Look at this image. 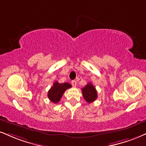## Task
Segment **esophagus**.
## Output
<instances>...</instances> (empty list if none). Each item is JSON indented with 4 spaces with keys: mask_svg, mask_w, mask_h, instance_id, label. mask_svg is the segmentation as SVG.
Returning a JSON list of instances; mask_svg holds the SVG:
<instances>
[{
    "mask_svg": "<svg viewBox=\"0 0 146 146\" xmlns=\"http://www.w3.org/2000/svg\"><path fill=\"white\" fill-rule=\"evenodd\" d=\"M76 80H72V84L73 87H76Z\"/></svg>",
    "mask_w": 146,
    "mask_h": 146,
    "instance_id": "obj_1",
    "label": "esophagus"
}]
</instances>
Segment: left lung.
I'll list each match as a JSON object with an SVG mask.
<instances>
[{
	"label": "left lung",
	"instance_id": "8db88e82",
	"mask_svg": "<svg viewBox=\"0 0 146 146\" xmlns=\"http://www.w3.org/2000/svg\"><path fill=\"white\" fill-rule=\"evenodd\" d=\"M82 93L84 99L88 103L93 102L98 98V93L95 87L90 82L82 88Z\"/></svg>",
	"mask_w": 146,
	"mask_h": 146
}]
</instances>
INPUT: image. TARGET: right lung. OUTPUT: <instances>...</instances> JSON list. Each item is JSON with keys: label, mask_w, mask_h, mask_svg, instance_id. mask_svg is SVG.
Returning a JSON list of instances; mask_svg holds the SVG:
<instances>
[{"label": "right lung", "mask_w": 146, "mask_h": 146, "mask_svg": "<svg viewBox=\"0 0 146 146\" xmlns=\"http://www.w3.org/2000/svg\"><path fill=\"white\" fill-rule=\"evenodd\" d=\"M71 87L72 85L68 82L60 84L57 81H55L53 83V87H51L48 91V98L53 103H58L65 91Z\"/></svg>", "instance_id": "add662e5"}]
</instances>
